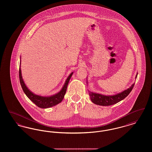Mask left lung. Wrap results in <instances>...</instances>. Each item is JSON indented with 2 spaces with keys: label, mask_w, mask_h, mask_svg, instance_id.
I'll use <instances>...</instances> for the list:
<instances>
[{
  "label": "left lung",
  "mask_w": 152,
  "mask_h": 152,
  "mask_svg": "<svg viewBox=\"0 0 152 152\" xmlns=\"http://www.w3.org/2000/svg\"><path fill=\"white\" fill-rule=\"evenodd\" d=\"M138 73H137L135 79L137 77ZM88 78V77H87ZM87 78V84H88V79ZM134 86V83L129 88L125 89L121 92L113 95H105V94H100L91 92L89 90L88 94L89 95L91 100L96 105H101V106H109L115 104L116 103L120 102L123 99H124L128 94H130L131 91Z\"/></svg>",
  "instance_id": "obj_1"
}]
</instances>
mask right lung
<instances>
[{"instance_id": "right-lung-1", "label": "right lung", "mask_w": 152, "mask_h": 152, "mask_svg": "<svg viewBox=\"0 0 152 152\" xmlns=\"http://www.w3.org/2000/svg\"><path fill=\"white\" fill-rule=\"evenodd\" d=\"M20 64H21V57H20V63L19 65L20 83L23 92L31 101H32L38 107L43 109L51 108L52 107L58 105V104L60 103L62 101L64 97V95L66 91L67 86L69 81V80L73 75V72L71 73L70 75L68 76V77L65 80L64 84L63 85L62 88L56 94L49 96H43L35 94L32 91H31L28 89V88L27 87L22 77Z\"/></svg>"}]
</instances>
